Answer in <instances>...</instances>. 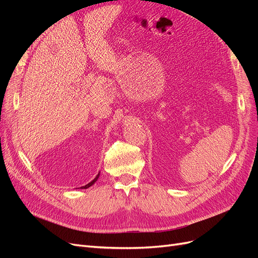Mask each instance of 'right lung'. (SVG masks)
<instances>
[{
    "label": "right lung",
    "mask_w": 258,
    "mask_h": 258,
    "mask_svg": "<svg viewBox=\"0 0 258 258\" xmlns=\"http://www.w3.org/2000/svg\"><path fill=\"white\" fill-rule=\"evenodd\" d=\"M99 175H100V174H98V175H97V176H96L95 178H93V179H92V181H91L90 183H88L87 185H85V186H82V187H81V188H84V189H86V188H88V187H90L91 185H93V184H95V182H96V181H97V179L99 178Z\"/></svg>",
    "instance_id": "right-lung-1"
}]
</instances>
